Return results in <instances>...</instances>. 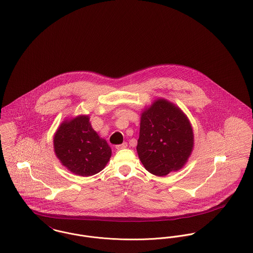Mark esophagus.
Returning a JSON list of instances; mask_svg holds the SVG:
<instances>
[{"label":"esophagus","instance_id":"esophagus-1","mask_svg":"<svg viewBox=\"0 0 253 253\" xmlns=\"http://www.w3.org/2000/svg\"><path fill=\"white\" fill-rule=\"evenodd\" d=\"M127 147V143L126 142H124L123 144H120V145H117L116 146V149L117 150H122V149H125Z\"/></svg>","mask_w":253,"mask_h":253}]
</instances>
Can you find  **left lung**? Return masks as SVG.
Returning a JSON list of instances; mask_svg holds the SVG:
<instances>
[{"instance_id":"1","label":"left lung","mask_w":253,"mask_h":253,"mask_svg":"<svg viewBox=\"0 0 253 253\" xmlns=\"http://www.w3.org/2000/svg\"><path fill=\"white\" fill-rule=\"evenodd\" d=\"M194 146L188 118L176 104L156 99L140 119L138 157L145 169L163 177L183 168Z\"/></svg>"}]
</instances>
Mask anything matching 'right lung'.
<instances>
[{
	"mask_svg": "<svg viewBox=\"0 0 253 253\" xmlns=\"http://www.w3.org/2000/svg\"><path fill=\"white\" fill-rule=\"evenodd\" d=\"M58 160L71 173L89 177L100 172L111 158V148L93 130L88 115L65 120L53 137Z\"/></svg>",
	"mask_w": 253,
	"mask_h": 253,
	"instance_id": "1",
	"label": "right lung"
}]
</instances>
